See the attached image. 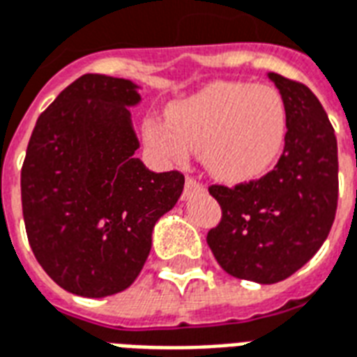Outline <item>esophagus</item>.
Returning <instances> with one entry per match:
<instances>
[{
	"instance_id": "34e87169",
	"label": "esophagus",
	"mask_w": 357,
	"mask_h": 357,
	"mask_svg": "<svg viewBox=\"0 0 357 357\" xmlns=\"http://www.w3.org/2000/svg\"><path fill=\"white\" fill-rule=\"evenodd\" d=\"M203 190V184L197 181V178H193V176H188L186 184H184V192H182V199L192 197L195 192H201Z\"/></svg>"
}]
</instances>
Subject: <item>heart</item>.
<instances>
[{
  "mask_svg": "<svg viewBox=\"0 0 357 357\" xmlns=\"http://www.w3.org/2000/svg\"><path fill=\"white\" fill-rule=\"evenodd\" d=\"M287 112L270 87L216 84L171 104L167 121L147 119L145 141L164 160L178 162L199 149L204 167L225 181H250L278 158Z\"/></svg>",
  "mask_w": 357,
  "mask_h": 357,
  "instance_id": "1",
  "label": "heart"
}]
</instances>
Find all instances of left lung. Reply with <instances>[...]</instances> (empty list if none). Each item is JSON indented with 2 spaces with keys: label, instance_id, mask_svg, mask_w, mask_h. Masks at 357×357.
<instances>
[{
  "label": "left lung",
  "instance_id": "8db88e82",
  "mask_svg": "<svg viewBox=\"0 0 357 357\" xmlns=\"http://www.w3.org/2000/svg\"><path fill=\"white\" fill-rule=\"evenodd\" d=\"M283 98L287 134L281 158L257 181L212 184L222 220L206 242L233 278L272 284L291 278L320 250L335 220L337 139L313 91L268 74Z\"/></svg>",
  "mask_w": 357,
  "mask_h": 357
}]
</instances>
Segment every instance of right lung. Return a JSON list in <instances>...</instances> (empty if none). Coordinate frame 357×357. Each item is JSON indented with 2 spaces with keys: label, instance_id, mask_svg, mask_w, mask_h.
<instances>
[{
  "label": "right lung",
  "instance_id": "obj_1",
  "mask_svg": "<svg viewBox=\"0 0 357 357\" xmlns=\"http://www.w3.org/2000/svg\"><path fill=\"white\" fill-rule=\"evenodd\" d=\"M130 79L85 74L38 117L22 165V212L33 255L61 289L104 298L128 289L154 223L181 197V171L154 173L134 153Z\"/></svg>",
  "mask_w": 357,
  "mask_h": 357
}]
</instances>
